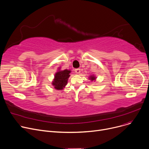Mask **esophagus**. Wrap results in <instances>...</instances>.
<instances>
[{
  "mask_svg": "<svg viewBox=\"0 0 149 149\" xmlns=\"http://www.w3.org/2000/svg\"><path fill=\"white\" fill-rule=\"evenodd\" d=\"M75 73L76 74H80V72H81V70H80V69H76L75 70Z\"/></svg>",
  "mask_w": 149,
  "mask_h": 149,
  "instance_id": "esophagus-1",
  "label": "esophagus"
}]
</instances>
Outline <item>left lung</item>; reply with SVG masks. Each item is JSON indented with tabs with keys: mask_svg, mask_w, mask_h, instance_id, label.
<instances>
[{
	"mask_svg": "<svg viewBox=\"0 0 149 149\" xmlns=\"http://www.w3.org/2000/svg\"><path fill=\"white\" fill-rule=\"evenodd\" d=\"M88 79H89V80H91L92 81H96V75H95L94 74H92V75L89 76Z\"/></svg>",
	"mask_w": 149,
	"mask_h": 149,
	"instance_id": "1",
	"label": "left lung"
}]
</instances>
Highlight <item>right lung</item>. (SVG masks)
<instances>
[{
    "mask_svg": "<svg viewBox=\"0 0 149 149\" xmlns=\"http://www.w3.org/2000/svg\"><path fill=\"white\" fill-rule=\"evenodd\" d=\"M61 67H58L57 71L54 74V78L52 83L53 86H54L53 87L57 91H62L65 87L71 72V70H61Z\"/></svg>",
    "mask_w": 149,
    "mask_h": 149,
    "instance_id": "right-lung-1",
    "label": "right lung"
}]
</instances>
